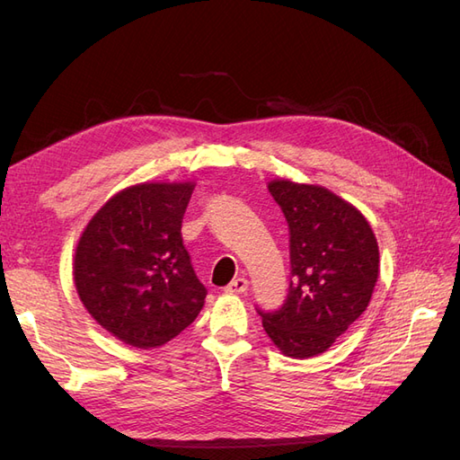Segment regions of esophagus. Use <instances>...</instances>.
I'll list each match as a JSON object with an SVG mask.
<instances>
[{"label": "esophagus", "instance_id": "esophagus-1", "mask_svg": "<svg viewBox=\"0 0 460 460\" xmlns=\"http://www.w3.org/2000/svg\"><path fill=\"white\" fill-rule=\"evenodd\" d=\"M247 288H249V282L245 280V278H235V280H232L226 288H225V291L226 294H245L247 291Z\"/></svg>", "mask_w": 460, "mask_h": 460}]
</instances>
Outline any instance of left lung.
<instances>
[{
  "label": "left lung",
  "instance_id": "obj_1",
  "mask_svg": "<svg viewBox=\"0 0 460 460\" xmlns=\"http://www.w3.org/2000/svg\"><path fill=\"white\" fill-rule=\"evenodd\" d=\"M269 190L289 226L291 280L282 309L259 313L262 328L282 355L316 357L367 311L378 242L365 215L324 186L274 178Z\"/></svg>",
  "mask_w": 460,
  "mask_h": 460
}]
</instances>
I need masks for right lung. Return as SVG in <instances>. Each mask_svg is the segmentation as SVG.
I'll list each match as a JSON object with an SVG mask.
<instances>
[{"mask_svg":"<svg viewBox=\"0 0 460 460\" xmlns=\"http://www.w3.org/2000/svg\"><path fill=\"white\" fill-rule=\"evenodd\" d=\"M196 182H142L111 196L82 230L73 261L76 294L111 336L137 349L176 338L207 291L182 245Z\"/></svg>","mask_w":460,"mask_h":460,"instance_id":"add662e5","label":"right lung"}]
</instances>
